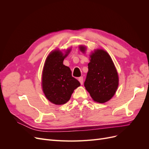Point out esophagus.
<instances>
[{
    "label": "esophagus",
    "mask_w": 149,
    "mask_h": 149,
    "mask_svg": "<svg viewBox=\"0 0 149 149\" xmlns=\"http://www.w3.org/2000/svg\"><path fill=\"white\" fill-rule=\"evenodd\" d=\"M78 81L81 83V84H83V77H79L78 78Z\"/></svg>",
    "instance_id": "1"
}]
</instances>
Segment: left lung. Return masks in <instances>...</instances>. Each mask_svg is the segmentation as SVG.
Instances as JSON below:
<instances>
[{
	"mask_svg": "<svg viewBox=\"0 0 149 149\" xmlns=\"http://www.w3.org/2000/svg\"><path fill=\"white\" fill-rule=\"evenodd\" d=\"M86 53L87 47L79 46ZM88 72L84 86L94 101L104 103L114 96L119 86V75L111 56L101 48L95 49L89 55Z\"/></svg>",
	"mask_w": 149,
	"mask_h": 149,
	"instance_id": "left-lung-1",
	"label": "left lung"
}]
</instances>
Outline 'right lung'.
I'll list each match as a JSON object with an SVG mask.
<instances>
[{"instance_id":"obj_1","label":"right lung","mask_w":149,"mask_h":149,"mask_svg":"<svg viewBox=\"0 0 149 149\" xmlns=\"http://www.w3.org/2000/svg\"><path fill=\"white\" fill-rule=\"evenodd\" d=\"M71 51V47L64 51L55 49L48 54L42 74V88L47 100L56 105H62L70 100L80 83L71 76L68 66L63 65L65 58Z\"/></svg>"}]
</instances>
